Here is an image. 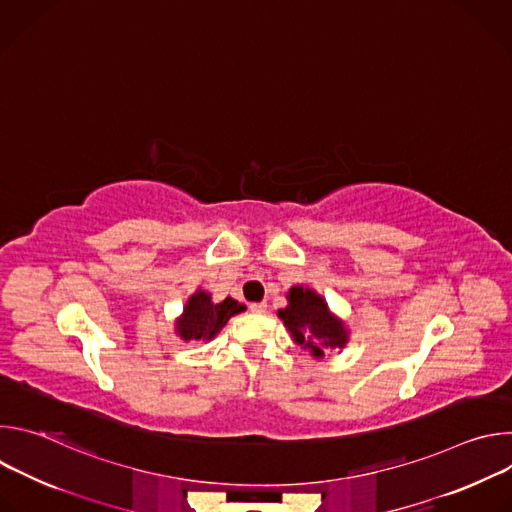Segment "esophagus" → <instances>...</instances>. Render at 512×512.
<instances>
[{
	"mask_svg": "<svg viewBox=\"0 0 512 512\" xmlns=\"http://www.w3.org/2000/svg\"><path fill=\"white\" fill-rule=\"evenodd\" d=\"M249 310L253 314H263L267 310V304L265 302H255V304H249Z\"/></svg>",
	"mask_w": 512,
	"mask_h": 512,
	"instance_id": "obj_1",
	"label": "esophagus"
}]
</instances>
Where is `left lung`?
<instances>
[{
	"label": "left lung",
	"instance_id": "left-lung-1",
	"mask_svg": "<svg viewBox=\"0 0 512 512\" xmlns=\"http://www.w3.org/2000/svg\"><path fill=\"white\" fill-rule=\"evenodd\" d=\"M289 306L279 310V318L298 344L310 348L312 354L322 356V348H342L346 342V330L328 312L326 302L312 289L291 287Z\"/></svg>",
	"mask_w": 512,
	"mask_h": 512
}]
</instances>
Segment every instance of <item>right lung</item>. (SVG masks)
<instances>
[{
  "mask_svg": "<svg viewBox=\"0 0 512 512\" xmlns=\"http://www.w3.org/2000/svg\"><path fill=\"white\" fill-rule=\"evenodd\" d=\"M243 310L245 306L233 298H227L221 304H212L206 291H198L186 304L184 316L178 324V334L184 340H210L216 332H221L231 316Z\"/></svg>",
  "mask_w": 512,
  "mask_h": 512,
  "instance_id": "1",
  "label": "right lung"
}]
</instances>
